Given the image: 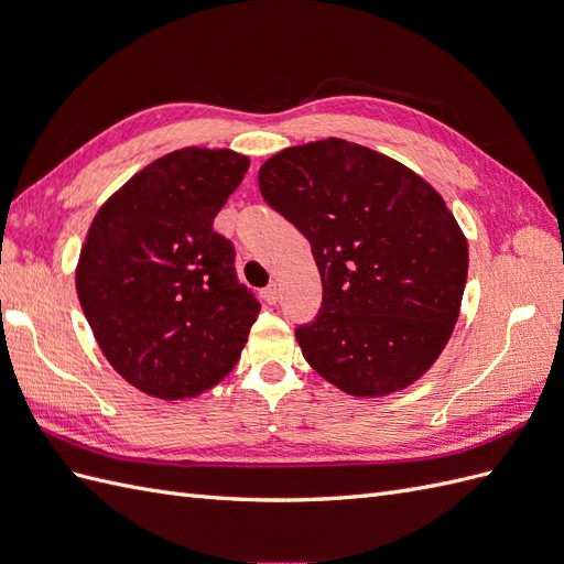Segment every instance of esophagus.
Segmentation results:
<instances>
[{
    "mask_svg": "<svg viewBox=\"0 0 564 564\" xmlns=\"http://www.w3.org/2000/svg\"><path fill=\"white\" fill-rule=\"evenodd\" d=\"M261 296H263V301L265 303H270V305H275L278 301H280V286H278V282H272V284H268L263 292H261Z\"/></svg>",
    "mask_w": 564,
    "mask_h": 564,
    "instance_id": "34e87169",
    "label": "esophagus"
}]
</instances>
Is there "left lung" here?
<instances>
[{"label": "left lung", "mask_w": 564, "mask_h": 564, "mask_svg": "<svg viewBox=\"0 0 564 564\" xmlns=\"http://www.w3.org/2000/svg\"><path fill=\"white\" fill-rule=\"evenodd\" d=\"M263 199L311 242L322 305L296 340L355 398L421 379L445 350L468 278V242L431 183L344 139L286 148L259 169Z\"/></svg>", "instance_id": "1"}]
</instances>
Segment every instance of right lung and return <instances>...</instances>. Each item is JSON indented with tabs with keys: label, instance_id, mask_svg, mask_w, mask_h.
<instances>
[{
	"label": "right lung",
	"instance_id": "obj_1",
	"mask_svg": "<svg viewBox=\"0 0 564 564\" xmlns=\"http://www.w3.org/2000/svg\"><path fill=\"white\" fill-rule=\"evenodd\" d=\"M249 158L183 148L148 164L98 209L75 286L112 369L145 395L185 400L240 360L261 303L214 230Z\"/></svg>",
	"mask_w": 564,
	"mask_h": 564
}]
</instances>
